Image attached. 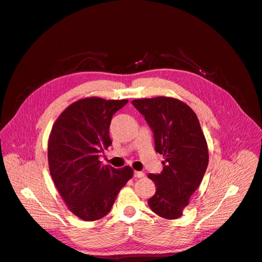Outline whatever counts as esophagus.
I'll return each instance as SVG.
<instances>
[{"label":"esophagus","instance_id":"obj_1","mask_svg":"<svg viewBox=\"0 0 262 262\" xmlns=\"http://www.w3.org/2000/svg\"><path fill=\"white\" fill-rule=\"evenodd\" d=\"M134 178H138V179L144 178V173L140 172V171H136V172H134Z\"/></svg>","mask_w":262,"mask_h":262}]
</instances>
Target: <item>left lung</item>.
<instances>
[{
    "label": "left lung",
    "instance_id": "8db88e82",
    "mask_svg": "<svg viewBox=\"0 0 262 262\" xmlns=\"http://www.w3.org/2000/svg\"><path fill=\"white\" fill-rule=\"evenodd\" d=\"M132 104L153 132L155 151L163 154V169L148 174L157 186L147 201L155 214L176 219L199 188L208 165L206 140L195 112L178 99H137Z\"/></svg>",
    "mask_w": 262,
    "mask_h": 262
}]
</instances>
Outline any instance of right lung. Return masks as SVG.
Wrapping results in <instances>:
<instances>
[{"label": "right lung", "mask_w": 262, "mask_h": 262, "mask_svg": "<svg viewBox=\"0 0 262 262\" xmlns=\"http://www.w3.org/2000/svg\"><path fill=\"white\" fill-rule=\"evenodd\" d=\"M126 103L84 98L70 104L53 125L48 140L49 171L69 210L83 221L107 215L120 189L133 176L130 166L118 169L99 161L112 143V116Z\"/></svg>", "instance_id": "obj_1"}]
</instances>
